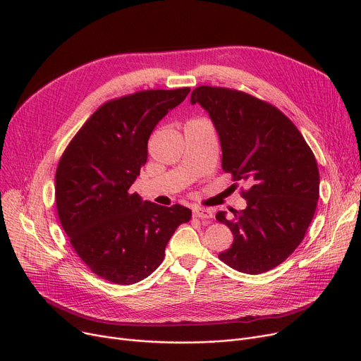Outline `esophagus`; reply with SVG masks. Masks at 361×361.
<instances>
[{"instance_id": "1", "label": "esophagus", "mask_w": 361, "mask_h": 361, "mask_svg": "<svg viewBox=\"0 0 361 361\" xmlns=\"http://www.w3.org/2000/svg\"><path fill=\"white\" fill-rule=\"evenodd\" d=\"M193 215L199 219H204V222H209L211 218L214 216V214L209 209H206V207H199V206L193 209Z\"/></svg>"}]
</instances>
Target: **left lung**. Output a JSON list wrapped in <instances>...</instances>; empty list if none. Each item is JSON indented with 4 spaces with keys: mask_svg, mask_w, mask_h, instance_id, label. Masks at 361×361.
<instances>
[{
    "mask_svg": "<svg viewBox=\"0 0 361 361\" xmlns=\"http://www.w3.org/2000/svg\"><path fill=\"white\" fill-rule=\"evenodd\" d=\"M190 102L209 112L222 169L249 185L241 192L245 209L216 214L234 235L219 259L243 274L268 272L298 247L313 219L319 199L313 152L287 116L249 93L199 86Z\"/></svg>",
    "mask_w": 361,
    "mask_h": 361,
    "instance_id": "1",
    "label": "left lung"
}]
</instances>
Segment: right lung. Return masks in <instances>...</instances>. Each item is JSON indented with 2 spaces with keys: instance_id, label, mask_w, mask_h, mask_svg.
<instances>
[{
  "instance_id": "add662e5",
  "label": "right lung",
  "mask_w": 361,
  "mask_h": 361,
  "mask_svg": "<svg viewBox=\"0 0 361 361\" xmlns=\"http://www.w3.org/2000/svg\"><path fill=\"white\" fill-rule=\"evenodd\" d=\"M190 87L150 89L111 99L82 126L59 162L55 204L74 252L98 276L136 283L164 260L192 211L142 200L130 187L147 161V140Z\"/></svg>"
}]
</instances>
